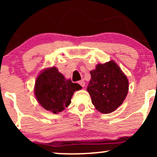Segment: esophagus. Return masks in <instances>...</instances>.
Returning a JSON list of instances; mask_svg holds the SVG:
<instances>
[{"label": "esophagus", "instance_id": "obj_1", "mask_svg": "<svg viewBox=\"0 0 157 157\" xmlns=\"http://www.w3.org/2000/svg\"><path fill=\"white\" fill-rule=\"evenodd\" d=\"M78 83L80 84V86H82V87H84V86H85V85H86V84H85V81H84L83 80H82L79 81V82H78Z\"/></svg>", "mask_w": 157, "mask_h": 157}]
</instances>
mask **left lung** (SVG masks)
<instances>
[{
  "label": "left lung",
  "mask_w": 157,
  "mask_h": 157,
  "mask_svg": "<svg viewBox=\"0 0 157 157\" xmlns=\"http://www.w3.org/2000/svg\"><path fill=\"white\" fill-rule=\"evenodd\" d=\"M91 80L87 87L91 102L102 113L113 112L123 102L128 91V81L114 61L97 65L90 71Z\"/></svg>",
  "instance_id": "8db88e82"
}]
</instances>
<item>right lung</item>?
Wrapping results in <instances>:
<instances>
[{
	"label": "right lung",
	"instance_id": "obj_1",
	"mask_svg": "<svg viewBox=\"0 0 157 157\" xmlns=\"http://www.w3.org/2000/svg\"><path fill=\"white\" fill-rule=\"evenodd\" d=\"M81 88L71 80H66L57 68L52 67L45 69L36 79L35 94L44 109L57 113L71 103L74 92Z\"/></svg>",
	"mask_w": 157,
	"mask_h": 157
}]
</instances>
